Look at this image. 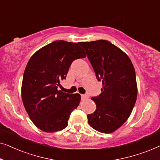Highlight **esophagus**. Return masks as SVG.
<instances>
[{"label": "esophagus", "mask_w": 160, "mask_h": 160, "mask_svg": "<svg viewBox=\"0 0 160 160\" xmlns=\"http://www.w3.org/2000/svg\"><path fill=\"white\" fill-rule=\"evenodd\" d=\"M82 98L83 100L87 99V98H88V95H82Z\"/></svg>", "instance_id": "1"}]
</instances>
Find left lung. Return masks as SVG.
I'll list each match as a JSON object with an SVG mask.
<instances>
[{"instance_id": "obj_1", "label": "left lung", "mask_w": 160, "mask_h": 160, "mask_svg": "<svg viewBox=\"0 0 160 160\" xmlns=\"http://www.w3.org/2000/svg\"><path fill=\"white\" fill-rule=\"evenodd\" d=\"M87 52L102 88L98 97H92L97 108L87 115L88 123L102 133L119 129L131 114L137 99L135 71L126 53L108 41L80 42Z\"/></svg>"}]
</instances>
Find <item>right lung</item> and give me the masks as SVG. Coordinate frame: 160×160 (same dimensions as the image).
<instances>
[{
  "instance_id": "right-lung-1",
  "label": "right lung",
  "mask_w": 160,
  "mask_h": 160,
  "mask_svg": "<svg viewBox=\"0 0 160 160\" xmlns=\"http://www.w3.org/2000/svg\"><path fill=\"white\" fill-rule=\"evenodd\" d=\"M79 43L54 41L35 52L26 65L21 89L22 102L30 119L43 132L66 128L70 114L79 105V94L58 89L72 62L86 57Z\"/></svg>"
}]
</instances>
